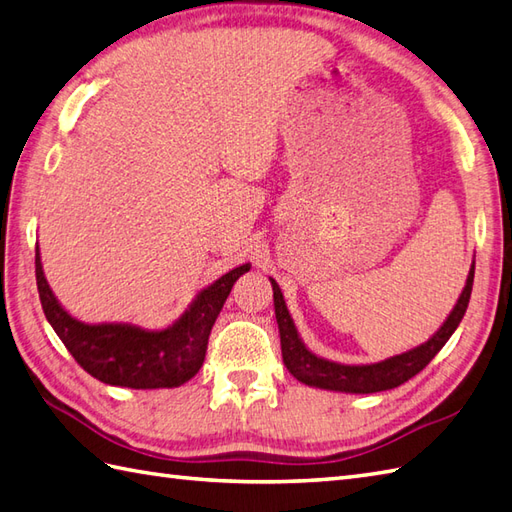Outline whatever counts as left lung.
I'll list each match as a JSON object with an SVG mask.
<instances>
[{"label": "left lung", "mask_w": 512, "mask_h": 512, "mask_svg": "<svg viewBox=\"0 0 512 512\" xmlns=\"http://www.w3.org/2000/svg\"><path fill=\"white\" fill-rule=\"evenodd\" d=\"M473 274H475V263L469 269L467 285H464L456 306H453V311L447 315V320L442 322V326L427 339L425 344H420L412 350L403 352V355H394L379 363H366V366H346V363L328 361L324 357L313 355L298 335V328H295L291 320L278 282L274 278H269L271 287H274V309H276V322L280 331L282 361H285L287 370L295 379L302 381L304 385H311V388L346 392V394H372V392L399 388L401 383L416 377V374L438 355V350L449 342V337L462 322V317L467 313V306L471 300Z\"/></svg>", "instance_id": "left-lung-1"}]
</instances>
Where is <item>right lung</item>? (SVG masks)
I'll list each match as a JSON object with an SVG mask.
<instances>
[{
  "instance_id": "obj_1",
  "label": "right lung",
  "mask_w": 512,
  "mask_h": 512,
  "mask_svg": "<svg viewBox=\"0 0 512 512\" xmlns=\"http://www.w3.org/2000/svg\"><path fill=\"white\" fill-rule=\"evenodd\" d=\"M34 267H37L43 313L65 348L81 363V368L107 385L157 390L179 388L199 372L206 359L210 331L227 295L234 282L252 265L245 263L227 271L212 285L201 289L179 320L162 331H149V328L122 322L87 324L76 320L56 300L45 280L39 247Z\"/></svg>"
}]
</instances>
